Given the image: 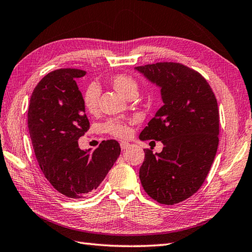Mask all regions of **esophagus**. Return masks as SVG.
<instances>
[{"label": "esophagus", "mask_w": 252, "mask_h": 252, "mask_svg": "<svg viewBox=\"0 0 252 252\" xmlns=\"http://www.w3.org/2000/svg\"><path fill=\"white\" fill-rule=\"evenodd\" d=\"M128 147H129V143H128V142H126V141H122L121 142L122 150H126Z\"/></svg>", "instance_id": "obj_1"}]
</instances>
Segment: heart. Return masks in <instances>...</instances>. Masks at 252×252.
Wrapping results in <instances>:
<instances>
[{"instance_id": "b5f03b06", "label": "heart", "mask_w": 252, "mask_h": 252, "mask_svg": "<svg viewBox=\"0 0 252 252\" xmlns=\"http://www.w3.org/2000/svg\"><path fill=\"white\" fill-rule=\"evenodd\" d=\"M111 86L115 91L121 94L122 96L126 98L135 97L138 93V83L133 77L126 74H115L110 80ZM98 99H99V91L97 86L91 85L86 89L84 94V105L89 113H94L98 109ZM102 130L109 133L111 136L117 138H126L129 136L130 128L128 125V122L122 121L119 119L108 120L102 125Z\"/></svg>"}]
</instances>
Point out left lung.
Returning <instances> with one entry per match:
<instances>
[{
	"mask_svg": "<svg viewBox=\"0 0 252 252\" xmlns=\"http://www.w3.org/2000/svg\"><path fill=\"white\" fill-rule=\"evenodd\" d=\"M161 87L164 105L141 131V140L161 141L160 153L144 149L139 178L151 198L175 205L203 186L219 144V109L205 77L179 63L136 68Z\"/></svg>",
	"mask_w": 252,
	"mask_h": 252,
	"instance_id": "left-lung-1",
	"label": "left lung"
}]
</instances>
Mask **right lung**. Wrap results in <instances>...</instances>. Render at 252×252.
<instances>
[{
	"label": "right lung",
	"mask_w": 252,
	"mask_h": 252,
	"mask_svg": "<svg viewBox=\"0 0 252 252\" xmlns=\"http://www.w3.org/2000/svg\"><path fill=\"white\" fill-rule=\"evenodd\" d=\"M81 69L49 72L37 83L28 109V127L44 176L64 196L81 198L103 181L121 153L116 140H103L92 153L79 148L89 129L76 79Z\"/></svg>",
	"instance_id": "obj_1"
}]
</instances>
